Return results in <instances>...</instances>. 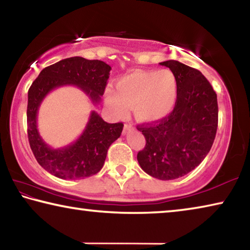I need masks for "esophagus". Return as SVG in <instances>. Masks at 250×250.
<instances>
[{
    "instance_id": "obj_1",
    "label": "esophagus",
    "mask_w": 250,
    "mask_h": 250,
    "mask_svg": "<svg viewBox=\"0 0 250 250\" xmlns=\"http://www.w3.org/2000/svg\"><path fill=\"white\" fill-rule=\"evenodd\" d=\"M131 128H132V125L125 124V128H124V134H125L126 132H128L129 130H131Z\"/></svg>"
}]
</instances>
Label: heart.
Listing matches in <instances>:
<instances>
[{"instance_id": "heart-1", "label": "heart", "mask_w": 250, "mask_h": 250, "mask_svg": "<svg viewBox=\"0 0 250 250\" xmlns=\"http://www.w3.org/2000/svg\"><path fill=\"white\" fill-rule=\"evenodd\" d=\"M177 98V82L170 69L135 70L117 82L116 91L107 89L104 100L118 117H125L128 108L141 124L164 119L172 112Z\"/></svg>"}]
</instances>
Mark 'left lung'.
Masks as SVG:
<instances>
[{
    "label": "left lung",
    "instance_id": "8db88e82",
    "mask_svg": "<svg viewBox=\"0 0 250 250\" xmlns=\"http://www.w3.org/2000/svg\"><path fill=\"white\" fill-rule=\"evenodd\" d=\"M160 65L175 76L176 103L164 119L137 126L146 141L137 159L147 174L167 181L188 174L205 159L216 135L218 105L216 92L200 70L177 61Z\"/></svg>",
    "mask_w": 250,
    "mask_h": 250
}]
</instances>
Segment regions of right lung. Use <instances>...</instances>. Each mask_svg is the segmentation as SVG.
<instances>
[{
    "label": "right lung",
    "mask_w": 250,
    "mask_h": 250,
    "mask_svg": "<svg viewBox=\"0 0 250 250\" xmlns=\"http://www.w3.org/2000/svg\"><path fill=\"white\" fill-rule=\"evenodd\" d=\"M111 67L104 62L70 57L46 67L28 89L27 135L33 154L42 167L62 180H78L98 173L104 167L109 146L121 135L124 124H108L96 111L82 135L71 145L53 149L37 130V112L42 101L58 87L74 84L99 104L104 95Z\"/></svg>",
    "instance_id": "1"
}]
</instances>
